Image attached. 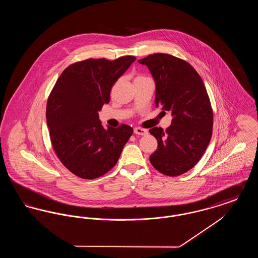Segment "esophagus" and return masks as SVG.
<instances>
[{"instance_id":"34e87169","label":"esophagus","mask_w":258,"mask_h":258,"mask_svg":"<svg viewBox=\"0 0 258 258\" xmlns=\"http://www.w3.org/2000/svg\"><path fill=\"white\" fill-rule=\"evenodd\" d=\"M135 134L138 135H147L148 131L146 128H142V127H135Z\"/></svg>"}]
</instances>
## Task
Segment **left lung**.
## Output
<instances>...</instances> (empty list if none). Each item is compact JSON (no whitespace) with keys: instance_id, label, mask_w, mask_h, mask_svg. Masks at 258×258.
I'll list each match as a JSON object with an SVG mask.
<instances>
[{"instance_id":"obj_1","label":"left lung","mask_w":258,"mask_h":258,"mask_svg":"<svg viewBox=\"0 0 258 258\" xmlns=\"http://www.w3.org/2000/svg\"><path fill=\"white\" fill-rule=\"evenodd\" d=\"M138 61L147 66L156 82V106L173 117L166 131H149L158 140L150 161L160 173L179 176L197 164L211 140L213 110L206 88L187 61L169 54L156 53Z\"/></svg>"}]
</instances>
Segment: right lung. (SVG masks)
Returning a JSON list of instances; mask_svg holds the SVG:
<instances>
[{
    "instance_id": "obj_1",
    "label": "right lung",
    "mask_w": 258,
    "mask_h": 258,
    "mask_svg": "<svg viewBox=\"0 0 258 258\" xmlns=\"http://www.w3.org/2000/svg\"><path fill=\"white\" fill-rule=\"evenodd\" d=\"M136 60L88 59L69 66L58 78L46 105L53 149L61 163L82 179H96L119 160L134 130L104 128L98 111L110 100L111 88Z\"/></svg>"
}]
</instances>
